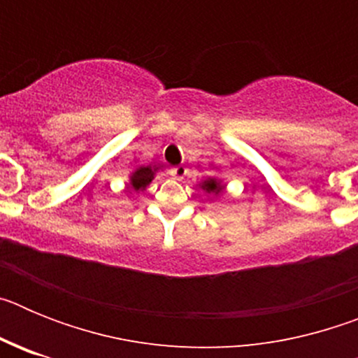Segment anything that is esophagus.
Segmentation results:
<instances>
[{
  "label": "esophagus",
  "mask_w": 358,
  "mask_h": 358,
  "mask_svg": "<svg viewBox=\"0 0 358 358\" xmlns=\"http://www.w3.org/2000/svg\"><path fill=\"white\" fill-rule=\"evenodd\" d=\"M170 173H172L176 179H182V177L186 176V169L185 166H173V169L170 170Z\"/></svg>",
  "instance_id": "34e87169"
}]
</instances>
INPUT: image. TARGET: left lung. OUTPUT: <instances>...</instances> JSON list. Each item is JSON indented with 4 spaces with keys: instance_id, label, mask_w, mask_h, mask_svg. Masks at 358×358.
<instances>
[{
    "instance_id": "1",
    "label": "left lung",
    "mask_w": 358,
    "mask_h": 358,
    "mask_svg": "<svg viewBox=\"0 0 358 358\" xmlns=\"http://www.w3.org/2000/svg\"><path fill=\"white\" fill-rule=\"evenodd\" d=\"M201 188L206 192V194H213V195H218L222 194L224 186L220 185V182L215 179V177H210V179H206V181L201 182Z\"/></svg>"
}]
</instances>
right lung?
I'll use <instances>...</instances> for the list:
<instances>
[{
	"label": "right lung",
	"mask_w": 358,
	"mask_h": 358,
	"mask_svg": "<svg viewBox=\"0 0 358 358\" xmlns=\"http://www.w3.org/2000/svg\"><path fill=\"white\" fill-rule=\"evenodd\" d=\"M159 169L161 166H157V164H154V166H152V164H148V166H138V169L131 173L129 189H131V192H143V189L150 185L152 179H154V176H156V172Z\"/></svg>",
	"instance_id": "right-lung-1"
}]
</instances>
